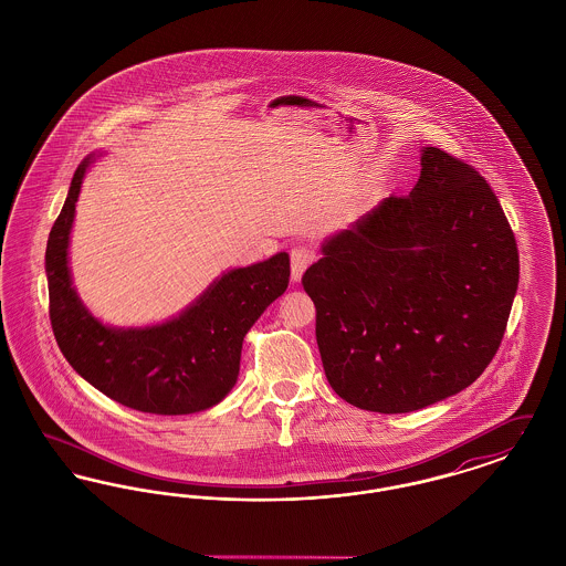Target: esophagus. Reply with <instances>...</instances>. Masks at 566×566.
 Here are the masks:
<instances>
[{
  "mask_svg": "<svg viewBox=\"0 0 566 566\" xmlns=\"http://www.w3.org/2000/svg\"><path fill=\"white\" fill-rule=\"evenodd\" d=\"M316 254L310 245H295L291 250V273H293V282H298L305 270L314 263Z\"/></svg>",
  "mask_w": 566,
  "mask_h": 566,
  "instance_id": "1",
  "label": "esophagus"
}]
</instances>
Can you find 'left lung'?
Segmentation results:
<instances>
[{
    "label": "left lung",
    "instance_id": "8db88e82",
    "mask_svg": "<svg viewBox=\"0 0 566 566\" xmlns=\"http://www.w3.org/2000/svg\"><path fill=\"white\" fill-rule=\"evenodd\" d=\"M420 165L407 197L328 238L301 280L331 388L367 411L407 413L471 386L517 291V243L480 171L434 146Z\"/></svg>",
    "mask_w": 566,
    "mask_h": 566
}]
</instances>
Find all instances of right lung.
<instances>
[{
	"label": "right lung",
	"instance_id": "1",
	"mask_svg": "<svg viewBox=\"0 0 566 566\" xmlns=\"http://www.w3.org/2000/svg\"><path fill=\"white\" fill-rule=\"evenodd\" d=\"M93 161L86 157L78 165L46 243L54 339L74 371L116 403L159 416L210 409L235 386L243 337L286 291L291 259L277 252L222 273L167 323L142 328L102 324L84 307L67 265L76 201Z\"/></svg>",
	"mask_w": 566,
	"mask_h": 566
}]
</instances>
